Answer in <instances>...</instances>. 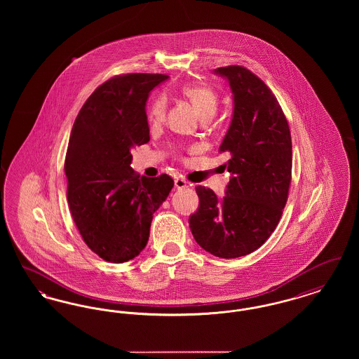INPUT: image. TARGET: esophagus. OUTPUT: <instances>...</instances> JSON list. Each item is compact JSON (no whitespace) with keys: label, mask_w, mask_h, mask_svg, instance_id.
Returning <instances> with one entry per match:
<instances>
[{"label":"esophagus","mask_w":359,"mask_h":359,"mask_svg":"<svg viewBox=\"0 0 359 359\" xmlns=\"http://www.w3.org/2000/svg\"><path fill=\"white\" fill-rule=\"evenodd\" d=\"M188 183L184 179H180V177H176L175 179V188L176 189H183V188H187Z\"/></svg>","instance_id":"1"}]
</instances>
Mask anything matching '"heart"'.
<instances>
[{"instance_id":"obj_1","label":"heart","mask_w":359,"mask_h":359,"mask_svg":"<svg viewBox=\"0 0 359 359\" xmlns=\"http://www.w3.org/2000/svg\"><path fill=\"white\" fill-rule=\"evenodd\" d=\"M182 94L188 98L196 107L202 118L212 117L218 107V94L210 86L202 83H188L182 87ZM165 114V101L157 98L149 109V121L152 123H160L164 120Z\"/></svg>"}]
</instances>
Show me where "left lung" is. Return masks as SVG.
Masks as SVG:
<instances>
[{"label": "left lung", "mask_w": 359, "mask_h": 359, "mask_svg": "<svg viewBox=\"0 0 359 359\" xmlns=\"http://www.w3.org/2000/svg\"><path fill=\"white\" fill-rule=\"evenodd\" d=\"M214 72L233 93V117L219 147L231 176L223 198L196 187L199 207L188 222L205 252L237 258L258 249L278 224L288 199L292 140L273 93L252 71L229 66Z\"/></svg>", "instance_id": "8db88e82"}]
</instances>
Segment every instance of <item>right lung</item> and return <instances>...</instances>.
<instances>
[{"label": "right lung", "instance_id": "right-lung-1", "mask_svg": "<svg viewBox=\"0 0 359 359\" xmlns=\"http://www.w3.org/2000/svg\"><path fill=\"white\" fill-rule=\"evenodd\" d=\"M163 74H126L100 86L74 122L65 161L67 201L86 245L104 261L138 256L149 239L154 211L173 180L138 176L132 149L149 141L145 106Z\"/></svg>", "mask_w": 359, "mask_h": 359}]
</instances>
